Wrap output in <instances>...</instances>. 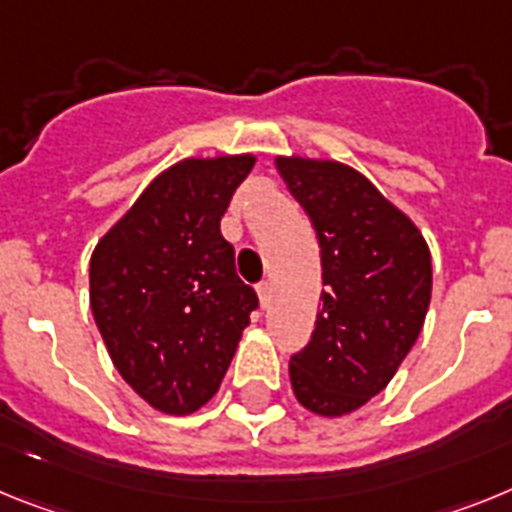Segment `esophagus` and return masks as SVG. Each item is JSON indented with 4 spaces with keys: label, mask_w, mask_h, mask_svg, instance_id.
Returning a JSON list of instances; mask_svg holds the SVG:
<instances>
[{
    "label": "esophagus",
    "mask_w": 512,
    "mask_h": 512,
    "mask_svg": "<svg viewBox=\"0 0 512 512\" xmlns=\"http://www.w3.org/2000/svg\"><path fill=\"white\" fill-rule=\"evenodd\" d=\"M257 299H260V306H262V309H268V306H270V299H273V286H270L268 281L260 283V286H257Z\"/></svg>",
    "instance_id": "obj_1"
}]
</instances>
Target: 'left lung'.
<instances>
[{"instance_id":"1","label":"left lung","mask_w":512,"mask_h":512,"mask_svg":"<svg viewBox=\"0 0 512 512\" xmlns=\"http://www.w3.org/2000/svg\"><path fill=\"white\" fill-rule=\"evenodd\" d=\"M317 231L322 306L288 363L306 410L342 417L376 397L422 330L433 291L428 242L368 177L332 159L275 157Z\"/></svg>"}]
</instances>
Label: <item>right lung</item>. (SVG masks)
<instances>
[{
    "label": "right lung",
    "instance_id": "1",
    "mask_svg": "<svg viewBox=\"0 0 512 512\" xmlns=\"http://www.w3.org/2000/svg\"><path fill=\"white\" fill-rule=\"evenodd\" d=\"M252 167V154L172 164L92 252L97 330L123 381L164 415H190L219 391L257 309L221 237Z\"/></svg>",
    "mask_w": 512,
    "mask_h": 512
}]
</instances>
